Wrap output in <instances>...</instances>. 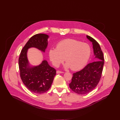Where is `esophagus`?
Segmentation results:
<instances>
[{"label": "esophagus", "instance_id": "34e87169", "mask_svg": "<svg viewBox=\"0 0 120 120\" xmlns=\"http://www.w3.org/2000/svg\"><path fill=\"white\" fill-rule=\"evenodd\" d=\"M56 73L57 74H62V73H64V72H62V71H60L58 70V71H56Z\"/></svg>", "mask_w": 120, "mask_h": 120}]
</instances>
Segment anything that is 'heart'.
I'll use <instances>...</instances> for the list:
<instances>
[{"instance_id": "heart-1", "label": "heart", "mask_w": 120, "mask_h": 120, "mask_svg": "<svg viewBox=\"0 0 120 120\" xmlns=\"http://www.w3.org/2000/svg\"><path fill=\"white\" fill-rule=\"evenodd\" d=\"M91 48L88 44L80 41L67 39L59 42L56 48L49 51V56L53 64L58 67L65 61V67L73 70L81 69L87 63L90 55Z\"/></svg>"}]
</instances>
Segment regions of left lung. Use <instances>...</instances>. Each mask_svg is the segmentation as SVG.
Masks as SVG:
<instances>
[{"mask_svg":"<svg viewBox=\"0 0 120 120\" xmlns=\"http://www.w3.org/2000/svg\"><path fill=\"white\" fill-rule=\"evenodd\" d=\"M86 37L92 42L94 55L98 60L88 64L81 71L73 74L69 87L73 92L79 94L89 93L97 86L105 63L104 54L98 43L89 36Z\"/></svg>","mask_w":120,"mask_h":120,"instance_id":"obj_1","label":"left lung"}]
</instances>
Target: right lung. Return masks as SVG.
<instances>
[{"label":"right lung","instance_id":"right-lung-1","mask_svg":"<svg viewBox=\"0 0 120 120\" xmlns=\"http://www.w3.org/2000/svg\"><path fill=\"white\" fill-rule=\"evenodd\" d=\"M48 36L38 34L32 37L21 50L19 59L21 79L26 87L31 92L41 94L51 87L56 70L51 67L46 60L38 66H29L27 58L28 48L35 47L45 52L48 45Z\"/></svg>","mask_w":120,"mask_h":120}]
</instances>
